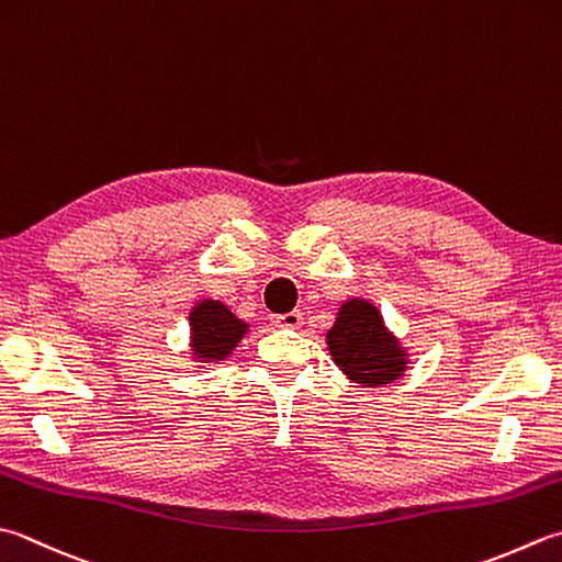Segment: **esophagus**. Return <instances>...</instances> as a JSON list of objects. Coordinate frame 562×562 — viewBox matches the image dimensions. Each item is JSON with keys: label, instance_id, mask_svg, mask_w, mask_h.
Returning <instances> with one entry per match:
<instances>
[{"label": "esophagus", "instance_id": "34e87169", "mask_svg": "<svg viewBox=\"0 0 562 562\" xmlns=\"http://www.w3.org/2000/svg\"><path fill=\"white\" fill-rule=\"evenodd\" d=\"M302 322H304V318H302L300 312H288V314L272 316V324L274 326H282V328H300Z\"/></svg>", "mask_w": 562, "mask_h": 562}]
</instances>
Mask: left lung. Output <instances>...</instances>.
Segmentation results:
<instances>
[{
	"label": "left lung",
	"instance_id": "left-lung-1",
	"mask_svg": "<svg viewBox=\"0 0 562 562\" xmlns=\"http://www.w3.org/2000/svg\"><path fill=\"white\" fill-rule=\"evenodd\" d=\"M326 346L336 366L362 387H384L404 375L409 353L382 322V314L368 300H348L340 304Z\"/></svg>",
	"mask_w": 562,
	"mask_h": 562
}]
</instances>
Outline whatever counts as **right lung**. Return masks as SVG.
I'll list each match as a JSON object with an SVG mask.
<instances>
[{
    "label": "right lung",
    "mask_w": 562,
    "mask_h": 562,
    "mask_svg": "<svg viewBox=\"0 0 562 562\" xmlns=\"http://www.w3.org/2000/svg\"><path fill=\"white\" fill-rule=\"evenodd\" d=\"M248 324L228 310L224 302L202 300L190 312V348L196 362H216L231 356Z\"/></svg>",
    "instance_id": "add662e5"
}]
</instances>
